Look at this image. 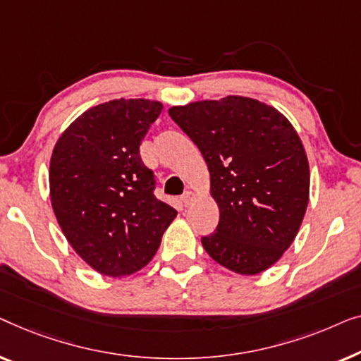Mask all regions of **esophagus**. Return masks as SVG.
Masks as SVG:
<instances>
[{"label":"esophagus","mask_w":361,"mask_h":361,"mask_svg":"<svg viewBox=\"0 0 361 361\" xmlns=\"http://www.w3.org/2000/svg\"><path fill=\"white\" fill-rule=\"evenodd\" d=\"M181 201H183V204H185V207H190L192 202L196 201V195L192 191H186L185 195H183V197H181Z\"/></svg>","instance_id":"1"}]
</instances>
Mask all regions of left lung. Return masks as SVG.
Instances as JSON below:
<instances>
[{"label":"left lung","instance_id":"left-lung-1","mask_svg":"<svg viewBox=\"0 0 361 361\" xmlns=\"http://www.w3.org/2000/svg\"><path fill=\"white\" fill-rule=\"evenodd\" d=\"M197 145L219 206L216 232L201 238L212 260L257 275L291 245L309 201V164L291 123L243 96L169 109Z\"/></svg>","mask_w":361,"mask_h":361}]
</instances>
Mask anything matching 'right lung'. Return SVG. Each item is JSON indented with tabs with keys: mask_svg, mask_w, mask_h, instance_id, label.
<instances>
[{
	"mask_svg": "<svg viewBox=\"0 0 361 361\" xmlns=\"http://www.w3.org/2000/svg\"><path fill=\"white\" fill-rule=\"evenodd\" d=\"M150 99H113L80 116L50 159V200L75 252L96 271L128 276L154 258L176 209L155 196L140 144L161 113Z\"/></svg>",
	"mask_w": 361,
	"mask_h": 361,
	"instance_id": "1",
	"label": "right lung"
}]
</instances>
